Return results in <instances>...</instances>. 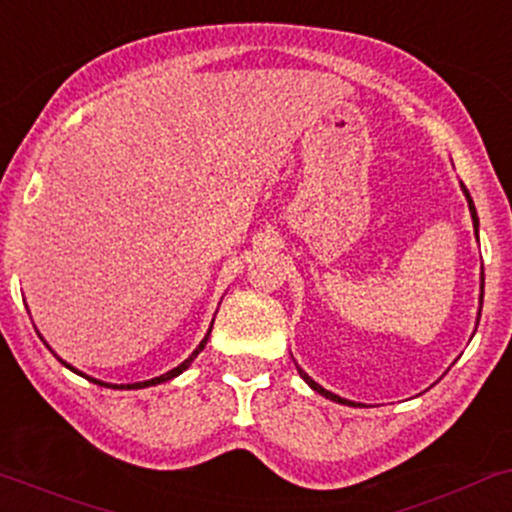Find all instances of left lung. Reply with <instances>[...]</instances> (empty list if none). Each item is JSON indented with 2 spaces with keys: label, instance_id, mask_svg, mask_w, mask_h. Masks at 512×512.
Wrapping results in <instances>:
<instances>
[{
  "label": "left lung",
  "instance_id": "1",
  "mask_svg": "<svg viewBox=\"0 0 512 512\" xmlns=\"http://www.w3.org/2000/svg\"><path fill=\"white\" fill-rule=\"evenodd\" d=\"M464 189V196H466V201H469V211H471V218H474V233H476V238H479V216H476V209H474V201H471V196H469V192H466V187H462ZM481 289H484V279H481ZM481 303H484V294H481ZM479 318H481V311H479ZM299 374H301V379L306 381L308 386H311L313 391H318L320 396H325V398H330V401H335V403H347V406H357V403H352V401H347V398H340L338 393H333V391H328V389H323V386L320 384H316V381L311 379V376H308L306 372H303V369H299Z\"/></svg>",
  "mask_w": 512,
  "mask_h": 512
}]
</instances>
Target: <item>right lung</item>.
I'll return each mask as SVG.
<instances>
[{
  "label": "right lung",
  "mask_w": 512,
  "mask_h": 512,
  "mask_svg": "<svg viewBox=\"0 0 512 512\" xmlns=\"http://www.w3.org/2000/svg\"><path fill=\"white\" fill-rule=\"evenodd\" d=\"M211 328H213V323H211ZM211 328H209V333H206V338L199 342V347H196V350L192 352V355H189L187 359H184V362H182V364H179V367H174V369H170V372H167V374H160V376H155V379H148V381H138V384H121V386H116V384H104V381H99V379H92V376H87V379H89V381H94V384H101V386H109V389H145V386H155V384H162V381H170V379H174V376H179V374H182V372H184V369H189V364H192V362H194V357H196V355H199V352H201V350H204V347H206V342H209ZM55 357H58V355H55ZM58 359H60V357H58ZM60 362H63V364H65V367H67V369H70V372H75V374H82V372H77V369H75V367H72V364H67V362H65V359H60ZM82 376H84V374H82Z\"/></svg>",
  "instance_id": "add662e5"
}]
</instances>
